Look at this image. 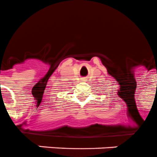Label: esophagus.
<instances>
[{
    "mask_svg": "<svg viewBox=\"0 0 157 157\" xmlns=\"http://www.w3.org/2000/svg\"><path fill=\"white\" fill-rule=\"evenodd\" d=\"M81 81H82V82H85V81H86V79H85V78H82L81 80Z\"/></svg>",
    "mask_w": 157,
    "mask_h": 157,
    "instance_id": "obj_1",
    "label": "esophagus"
}]
</instances>
